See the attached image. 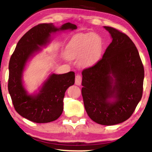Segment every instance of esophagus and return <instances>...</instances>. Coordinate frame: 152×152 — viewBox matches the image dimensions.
<instances>
[{
  "label": "esophagus",
  "instance_id": "obj_1",
  "mask_svg": "<svg viewBox=\"0 0 152 152\" xmlns=\"http://www.w3.org/2000/svg\"><path fill=\"white\" fill-rule=\"evenodd\" d=\"M81 81H82V78L80 75H77L76 76V80H75V84L76 86H80L81 84Z\"/></svg>",
  "mask_w": 152,
  "mask_h": 152
}]
</instances>
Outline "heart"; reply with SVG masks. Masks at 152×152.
<instances>
[{"instance_id":"obj_1","label":"heart","mask_w":152,"mask_h":152,"mask_svg":"<svg viewBox=\"0 0 152 152\" xmlns=\"http://www.w3.org/2000/svg\"><path fill=\"white\" fill-rule=\"evenodd\" d=\"M103 43L96 34H78L74 36L65 48V56L70 60H80L83 66H90L100 59Z\"/></svg>"}]
</instances>
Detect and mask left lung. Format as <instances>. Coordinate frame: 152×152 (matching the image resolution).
<instances>
[{
	"instance_id": "1",
	"label": "left lung",
	"mask_w": 152,
	"mask_h": 152,
	"mask_svg": "<svg viewBox=\"0 0 152 152\" xmlns=\"http://www.w3.org/2000/svg\"><path fill=\"white\" fill-rule=\"evenodd\" d=\"M112 37L102 59L82 72L84 106L97 124L115 125L130 117L142 96L144 66L124 32L104 26Z\"/></svg>"
}]
</instances>
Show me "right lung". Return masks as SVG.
<instances>
[{
    "instance_id": "right-lung-1",
    "label": "right lung",
    "mask_w": 152,
    "mask_h": 152,
    "mask_svg": "<svg viewBox=\"0 0 152 152\" xmlns=\"http://www.w3.org/2000/svg\"><path fill=\"white\" fill-rule=\"evenodd\" d=\"M76 28L71 23L60 28L53 23H40L28 30L17 43L10 60L8 91L16 111L24 118L36 123H48L61 115L64 93L74 84L75 73L50 74L36 94H28L22 76L28 59L41 50L39 46L49 43L52 32Z\"/></svg>"
}]
</instances>
